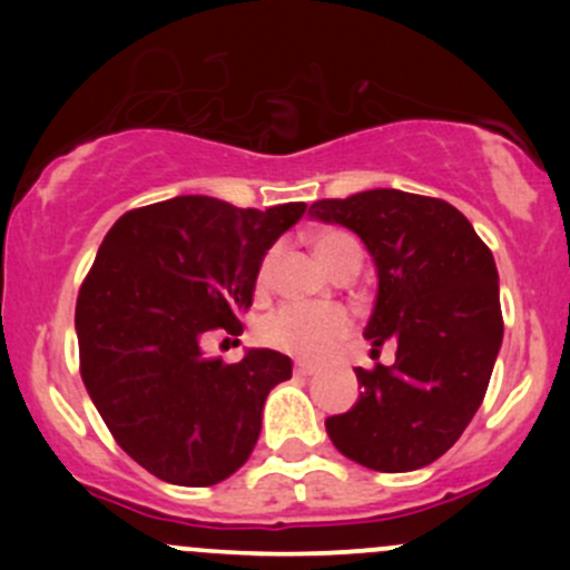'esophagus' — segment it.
<instances>
[{
	"instance_id": "obj_1",
	"label": "esophagus",
	"mask_w": 570,
	"mask_h": 570,
	"mask_svg": "<svg viewBox=\"0 0 570 570\" xmlns=\"http://www.w3.org/2000/svg\"><path fill=\"white\" fill-rule=\"evenodd\" d=\"M314 372H317V366L314 364H295V375H314Z\"/></svg>"
}]
</instances>
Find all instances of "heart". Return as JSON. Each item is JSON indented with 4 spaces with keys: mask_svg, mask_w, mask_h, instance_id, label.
<instances>
[{
    "mask_svg": "<svg viewBox=\"0 0 570 570\" xmlns=\"http://www.w3.org/2000/svg\"><path fill=\"white\" fill-rule=\"evenodd\" d=\"M312 248L317 258L327 269H336L344 258L361 256L358 243L350 234L327 228V232L314 234ZM275 269V250L264 253L256 269V289L267 292L273 284ZM353 333V317L338 306H301V303H289V306L275 308L267 314L258 327V336L267 347L289 353L303 361H320L331 355L344 338Z\"/></svg>",
    "mask_w": 570,
    "mask_h": 570,
    "instance_id": "b5f03b06",
    "label": "heart"
}]
</instances>
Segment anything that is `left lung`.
Segmentation results:
<instances>
[{
	"mask_svg": "<svg viewBox=\"0 0 570 570\" xmlns=\"http://www.w3.org/2000/svg\"><path fill=\"white\" fill-rule=\"evenodd\" d=\"M312 215L372 253L377 301L364 336L372 355L396 344L392 366L355 370L358 402L325 419L333 446L392 474L439 461L482 405L502 347L493 253L455 206L402 189L314 200Z\"/></svg>",
	"mask_w": 570,
	"mask_h": 570,
	"instance_id": "8db88e82",
	"label": "left lung"
}]
</instances>
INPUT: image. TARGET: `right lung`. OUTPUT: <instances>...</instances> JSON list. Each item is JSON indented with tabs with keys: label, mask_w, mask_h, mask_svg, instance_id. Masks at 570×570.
<instances>
[{
	"label": "right lung",
	"mask_w": 570,
	"mask_h": 570,
	"mask_svg": "<svg viewBox=\"0 0 570 570\" xmlns=\"http://www.w3.org/2000/svg\"><path fill=\"white\" fill-rule=\"evenodd\" d=\"M303 212L301 200L262 212L178 195L107 232L77 297L79 372L120 450L159 480L206 488L250 458L292 361L248 350L223 364L204 342L243 333L258 262Z\"/></svg>",
	"instance_id": "right-lung-1"
}]
</instances>
